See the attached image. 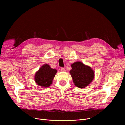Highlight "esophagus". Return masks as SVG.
<instances>
[{
	"label": "esophagus",
	"instance_id": "34e87169",
	"mask_svg": "<svg viewBox=\"0 0 125 125\" xmlns=\"http://www.w3.org/2000/svg\"><path fill=\"white\" fill-rule=\"evenodd\" d=\"M61 71H63V72H64V71H65V69L64 68H61Z\"/></svg>",
	"mask_w": 125,
	"mask_h": 125
}]
</instances>
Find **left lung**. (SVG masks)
I'll list each match as a JSON object with an SVG mask.
<instances>
[{"label":"left lung","instance_id":"left-lung-1","mask_svg":"<svg viewBox=\"0 0 125 125\" xmlns=\"http://www.w3.org/2000/svg\"><path fill=\"white\" fill-rule=\"evenodd\" d=\"M71 66L72 69L69 73L74 85L77 87L84 88L93 80L94 71L90 66L78 61L72 64Z\"/></svg>","mask_w":125,"mask_h":125}]
</instances>
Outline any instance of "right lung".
Segmentation results:
<instances>
[{
  "label": "right lung",
  "mask_w": 125,
  "mask_h": 125,
  "mask_svg": "<svg viewBox=\"0 0 125 125\" xmlns=\"http://www.w3.org/2000/svg\"><path fill=\"white\" fill-rule=\"evenodd\" d=\"M57 72L56 69L51 68L48 64H44L36 73L35 82L42 88L48 87L52 83Z\"/></svg>",
  "instance_id": "obj_1"
}]
</instances>
